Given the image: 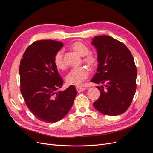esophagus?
<instances>
[{
    "label": "esophagus",
    "mask_w": 153,
    "mask_h": 153,
    "mask_svg": "<svg viewBox=\"0 0 153 153\" xmlns=\"http://www.w3.org/2000/svg\"><path fill=\"white\" fill-rule=\"evenodd\" d=\"M76 90H77V92H78V93H79V92H82V91H85V90L86 89V88H85V87H82L77 86V87H76Z\"/></svg>",
    "instance_id": "obj_1"
}]
</instances>
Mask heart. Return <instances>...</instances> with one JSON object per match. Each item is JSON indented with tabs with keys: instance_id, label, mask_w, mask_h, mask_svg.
<instances>
[{
	"instance_id": "b5f03b06",
	"label": "heart",
	"mask_w": 153,
	"mask_h": 153,
	"mask_svg": "<svg viewBox=\"0 0 153 153\" xmlns=\"http://www.w3.org/2000/svg\"><path fill=\"white\" fill-rule=\"evenodd\" d=\"M70 48L81 57H84L83 61L88 66L94 67L96 65L97 60L93 55L89 53V48L87 46L80 41H76L70 45ZM63 51L59 50L55 53L53 62L55 67L59 69L65 68V63L63 59ZM90 71L86 67L82 66L72 69L66 77V80L69 85H78L89 77Z\"/></svg>"
}]
</instances>
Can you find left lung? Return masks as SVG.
I'll return each instance as SVG.
<instances>
[{
	"label": "left lung",
	"instance_id": "left-lung-1",
	"mask_svg": "<svg viewBox=\"0 0 153 153\" xmlns=\"http://www.w3.org/2000/svg\"><path fill=\"white\" fill-rule=\"evenodd\" d=\"M91 44L97 51V72L91 80L103 85L94 108L104 115L115 116L130 106L136 91L137 68L126 45L109 36H96Z\"/></svg>",
	"mask_w": 153,
	"mask_h": 153
}]
</instances>
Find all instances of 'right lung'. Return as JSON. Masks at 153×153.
Here are the masks:
<instances>
[{"mask_svg": "<svg viewBox=\"0 0 153 153\" xmlns=\"http://www.w3.org/2000/svg\"><path fill=\"white\" fill-rule=\"evenodd\" d=\"M61 41H35L21 59L20 91L30 112L40 121L53 123L66 116L77 94L75 86L59 91L63 80L55 67V55L62 48Z\"/></svg>", "mask_w": 153, "mask_h": 153, "instance_id": "add662e5", "label": "right lung"}]
</instances>
